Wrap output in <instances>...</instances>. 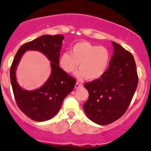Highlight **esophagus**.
Listing matches in <instances>:
<instances>
[{"label": "esophagus", "mask_w": 151, "mask_h": 151, "mask_svg": "<svg viewBox=\"0 0 151 151\" xmlns=\"http://www.w3.org/2000/svg\"><path fill=\"white\" fill-rule=\"evenodd\" d=\"M80 86H81V83H79V82L76 83V84H75V88H76V89H78V88L80 87Z\"/></svg>", "instance_id": "esophagus-1"}]
</instances>
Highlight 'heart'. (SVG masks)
<instances>
[{"label": "heart", "instance_id": "1", "mask_svg": "<svg viewBox=\"0 0 151 151\" xmlns=\"http://www.w3.org/2000/svg\"><path fill=\"white\" fill-rule=\"evenodd\" d=\"M110 60L107 48L88 42L76 43L70 53H62L59 59L60 67L67 73H74L79 66V79L86 77L89 80L99 79L105 73Z\"/></svg>", "mask_w": 151, "mask_h": 151}]
</instances>
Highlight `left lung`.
<instances>
[{
	"label": "left lung",
	"mask_w": 151,
	"mask_h": 151,
	"mask_svg": "<svg viewBox=\"0 0 151 151\" xmlns=\"http://www.w3.org/2000/svg\"><path fill=\"white\" fill-rule=\"evenodd\" d=\"M114 55L108 70L99 79L86 82L89 98L84 111L96 124L106 125L124 115L138 86L136 62L130 52L112 42Z\"/></svg>",
	"instance_id": "left-lung-1"
}]
</instances>
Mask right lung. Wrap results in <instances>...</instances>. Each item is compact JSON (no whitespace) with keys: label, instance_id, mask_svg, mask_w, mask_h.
<instances>
[{"label":"right lung","instance_id":"right-lung-1","mask_svg":"<svg viewBox=\"0 0 151 151\" xmlns=\"http://www.w3.org/2000/svg\"><path fill=\"white\" fill-rule=\"evenodd\" d=\"M62 35H42L26 42L19 48L10 67V75L13 94L19 109L32 120L45 121L52 119L60 110L66 96L74 89L76 79L59 66ZM26 50H38L51 61L52 73L44 85L35 91L22 90L17 83L15 70Z\"/></svg>","mask_w":151,"mask_h":151}]
</instances>
